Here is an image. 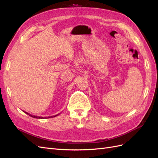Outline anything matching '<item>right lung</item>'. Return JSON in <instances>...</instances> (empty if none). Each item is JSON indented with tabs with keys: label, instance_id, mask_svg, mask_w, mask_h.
Masks as SVG:
<instances>
[{
	"label": "right lung",
	"instance_id": "add662e5",
	"mask_svg": "<svg viewBox=\"0 0 158 158\" xmlns=\"http://www.w3.org/2000/svg\"><path fill=\"white\" fill-rule=\"evenodd\" d=\"M24 112V111H23ZM24 113H26V114H27L28 115H30V117H33V118H52V117H56V116H57V115H59V114H56V115H54V116H51V117H38V116H35V115H32V114H30V113H27V112H24Z\"/></svg>",
	"mask_w": 158,
	"mask_h": 158
}]
</instances>
